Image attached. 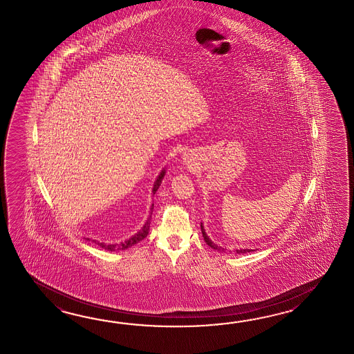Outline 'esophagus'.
I'll use <instances>...</instances> for the list:
<instances>
[{"label":"esophagus","instance_id":"1","mask_svg":"<svg viewBox=\"0 0 354 354\" xmlns=\"http://www.w3.org/2000/svg\"><path fill=\"white\" fill-rule=\"evenodd\" d=\"M182 159H183V165H186V166L191 165L194 162V157H192L191 153H185Z\"/></svg>","mask_w":354,"mask_h":354}]
</instances>
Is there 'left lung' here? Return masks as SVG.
Listing matches in <instances>:
<instances>
[{
	"instance_id": "left-lung-1",
	"label": "left lung",
	"mask_w": 354,
	"mask_h": 354,
	"mask_svg": "<svg viewBox=\"0 0 354 354\" xmlns=\"http://www.w3.org/2000/svg\"><path fill=\"white\" fill-rule=\"evenodd\" d=\"M201 232H203V241H206V244H207L209 247L215 249V250H218V252H224V250H225V249L218 247V244H215L214 241H211L210 238H209V235L205 232L203 223H201ZM235 252H236L238 254H241V253H248V252H253V250H252V249H236Z\"/></svg>"
}]
</instances>
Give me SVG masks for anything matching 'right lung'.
<instances>
[{"label": "right lung", "instance_id": "1", "mask_svg": "<svg viewBox=\"0 0 354 354\" xmlns=\"http://www.w3.org/2000/svg\"><path fill=\"white\" fill-rule=\"evenodd\" d=\"M165 176H166V168H163V169L160 171V174H158L157 180L154 182V186H153V189H151L153 195L157 192V189H158L159 186H160V183H162V180L165 178ZM153 206H154V203H151V211H153ZM151 218V216L149 215V218H148V220L145 221V224H144L143 227H142L138 233L134 234L131 238H129L128 241H121L119 244H105V243H100V241H95V243H97L100 247H102L104 249H107V250H111V252H113V250H125V249H128L130 248V247H133V245H136V243L143 241L144 238H147V235L149 233ZM87 241H88V238H87Z\"/></svg>", "mask_w": 354, "mask_h": 354}]
</instances>
